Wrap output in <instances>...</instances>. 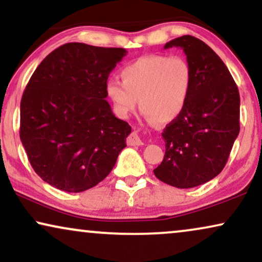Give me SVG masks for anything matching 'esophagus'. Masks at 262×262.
I'll list each match as a JSON object with an SVG mask.
<instances>
[{
	"instance_id": "obj_1",
	"label": "esophagus",
	"mask_w": 262,
	"mask_h": 262,
	"mask_svg": "<svg viewBox=\"0 0 262 262\" xmlns=\"http://www.w3.org/2000/svg\"><path fill=\"white\" fill-rule=\"evenodd\" d=\"M127 144L129 146H141L142 145V140L139 137L137 132H133L129 137L127 138Z\"/></svg>"
}]
</instances>
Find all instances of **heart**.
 Instances as JSON below:
<instances>
[{"instance_id":"obj_1","label":"heart","mask_w":262,"mask_h":262,"mask_svg":"<svg viewBox=\"0 0 262 262\" xmlns=\"http://www.w3.org/2000/svg\"><path fill=\"white\" fill-rule=\"evenodd\" d=\"M121 80L105 82L115 113L127 117L139 105L148 121L169 123L182 114L193 86L190 64L180 56L148 55L125 64Z\"/></svg>"}]
</instances>
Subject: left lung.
<instances>
[{"label": "left lung", "instance_id": "obj_1", "mask_svg": "<svg viewBox=\"0 0 262 262\" xmlns=\"http://www.w3.org/2000/svg\"><path fill=\"white\" fill-rule=\"evenodd\" d=\"M181 48L193 71V86L182 114L166 125L163 162L153 170L162 182L193 188L224 169L239 133V93L229 69L204 41L182 36L164 49Z\"/></svg>", "mask_w": 262, "mask_h": 262}]
</instances>
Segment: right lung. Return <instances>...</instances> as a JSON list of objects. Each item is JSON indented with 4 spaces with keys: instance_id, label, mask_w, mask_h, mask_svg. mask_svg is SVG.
<instances>
[{
    "instance_id": "right-lung-1",
    "label": "right lung",
    "mask_w": 262,
    "mask_h": 262,
    "mask_svg": "<svg viewBox=\"0 0 262 262\" xmlns=\"http://www.w3.org/2000/svg\"><path fill=\"white\" fill-rule=\"evenodd\" d=\"M127 50L67 43L31 76L20 104V139L44 182L69 193L109 175L132 128L106 102L105 82Z\"/></svg>"
}]
</instances>
